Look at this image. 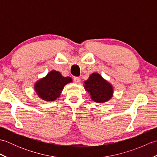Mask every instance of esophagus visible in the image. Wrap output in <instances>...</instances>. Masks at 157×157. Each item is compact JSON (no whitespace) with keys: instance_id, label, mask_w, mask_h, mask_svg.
Masks as SVG:
<instances>
[{"instance_id":"34e87169","label":"esophagus","mask_w":157,"mask_h":157,"mask_svg":"<svg viewBox=\"0 0 157 157\" xmlns=\"http://www.w3.org/2000/svg\"><path fill=\"white\" fill-rule=\"evenodd\" d=\"M73 81L75 83V84H78L80 82V78H79V77H74L73 78Z\"/></svg>"}]
</instances>
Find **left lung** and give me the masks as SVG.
Masks as SVG:
<instances>
[{
	"label": "left lung",
	"instance_id": "8db88e82",
	"mask_svg": "<svg viewBox=\"0 0 157 157\" xmlns=\"http://www.w3.org/2000/svg\"><path fill=\"white\" fill-rule=\"evenodd\" d=\"M84 86L93 101L104 103L111 99L113 96V87L98 73L90 75L87 80L84 81Z\"/></svg>",
	"mask_w": 157,
	"mask_h": 157
}]
</instances>
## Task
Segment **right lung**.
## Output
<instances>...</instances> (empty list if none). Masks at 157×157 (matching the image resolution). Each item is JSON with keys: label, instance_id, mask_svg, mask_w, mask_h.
Returning <instances> with one entry per match:
<instances>
[{"label": "right lung", "instance_id": "obj_1", "mask_svg": "<svg viewBox=\"0 0 157 157\" xmlns=\"http://www.w3.org/2000/svg\"><path fill=\"white\" fill-rule=\"evenodd\" d=\"M70 77H63L59 71L52 70L34 85V90L40 98L45 101H55L61 96L64 86L72 82Z\"/></svg>", "mask_w": 157, "mask_h": 157}]
</instances>
